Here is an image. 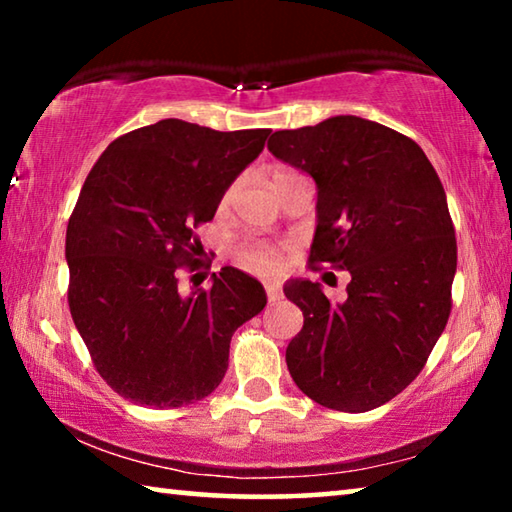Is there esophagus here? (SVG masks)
Wrapping results in <instances>:
<instances>
[{
    "label": "esophagus",
    "instance_id": "obj_1",
    "mask_svg": "<svg viewBox=\"0 0 512 512\" xmlns=\"http://www.w3.org/2000/svg\"><path fill=\"white\" fill-rule=\"evenodd\" d=\"M266 296H268V302H273V305H275V302L282 300V291L275 282H268L266 284Z\"/></svg>",
    "mask_w": 512,
    "mask_h": 512
}]
</instances>
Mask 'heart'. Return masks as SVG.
I'll list each match as a JSON object with an SVG mask.
<instances>
[{
	"label": "heart",
	"instance_id": "heart-1",
	"mask_svg": "<svg viewBox=\"0 0 512 512\" xmlns=\"http://www.w3.org/2000/svg\"><path fill=\"white\" fill-rule=\"evenodd\" d=\"M293 176H298V173L291 171V169H277L273 173V187L280 185L282 180L293 178ZM230 196H232V192L225 194V201H228ZM241 264L250 268V271H255V273H271V271H275V255L268 248H259V246L248 248V250H244V253H241Z\"/></svg>",
	"mask_w": 512,
	"mask_h": 512
}]
</instances>
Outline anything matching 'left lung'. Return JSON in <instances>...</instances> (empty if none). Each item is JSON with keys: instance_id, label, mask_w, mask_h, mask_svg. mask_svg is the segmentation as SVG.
Here are the masks:
<instances>
[{"instance_id": "obj_1", "label": "left lung", "mask_w": 512, "mask_h": 512, "mask_svg": "<svg viewBox=\"0 0 512 512\" xmlns=\"http://www.w3.org/2000/svg\"><path fill=\"white\" fill-rule=\"evenodd\" d=\"M268 151L316 183L309 259L352 277L336 305L318 282L284 284L305 316L287 348L291 377L327 409H377L418 377L452 309L445 189L418 144L354 115L277 131Z\"/></svg>"}]
</instances>
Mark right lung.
Returning <instances> with one entry per match:
<instances>
[{
	"mask_svg": "<svg viewBox=\"0 0 512 512\" xmlns=\"http://www.w3.org/2000/svg\"><path fill=\"white\" fill-rule=\"evenodd\" d=\"M268 133L162 119L121 135L85 178L65 239L69 311L99 375L126 400H203L228 370L232 334L266 307L262 282L239 268L212 273L207 291L180 289L178 268L194 271V228L214 219Z\"/></svg>",
	"mask_w": 512,
	"mask_h": 512,
	"instance_id": "right-lung-1",
	"label": "right lung"
}]
</instances>
